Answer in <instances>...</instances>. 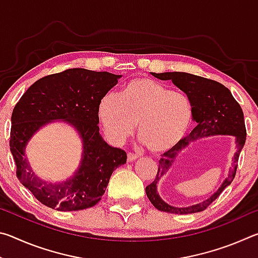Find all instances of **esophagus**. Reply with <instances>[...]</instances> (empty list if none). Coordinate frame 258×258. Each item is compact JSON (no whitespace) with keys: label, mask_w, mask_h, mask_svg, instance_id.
Returning a JSON list of instances; mask_svg holds the SVG:
<instances>
[{"label":"esophagus","mask_w":258,"mask_h":258,"mask_svg":"<svg viewBox=\"0 0 258 258\" xmlns=\"http://www.w3.org/2000/svg\"><path fill=\"white\" fill-rule=\"evenodd\" d=\"M137 158H138V156L135 154H132V152H128V154H127V161H128V163H132V161H134Z\"/></svg>","instance_id":"34e87169"}]
</instances>
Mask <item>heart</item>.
Here are the masks:
<instances>
[{"mask_svg":"<svg viewBox=\"0 0 258 258\" xmlns=\"http://www.w3.org/2000/svg\"><path fill=\"white\" fill-rule=\"evenodd\" d=\"M192 115L184 94L148 77L125 83L119 97L108 93L100 100L98 116L106 137L121 145L134 132L152 154L172 150L185 137Z\"/></svg>","mask_w":258,"mask_h":258,"instance_id":"obj_1","label":"heart"}]
</instances>
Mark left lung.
<instances>
[{
  "label": "left lung",
  "instance_id": "left-lung-1",
  "mask_svg": "<svg viewBox=\"0 0 258 258\" xmlns=\"http://www.w3.org/2000/svg\"><path fill=\"white\" fill-rule=\"evenodd\" d=\"M152 76L161 81H172L173 84L183 91L189 99L192 118L197 123L191 133L184 138L172 150L166 151L161 157L155 181L146 187L147 197L151 204L161 212L172 214H192L206 209L214 200L218 198L226 186L231 184L235 176L238 167V159L246 142V126H244L243 112L240 104L235 101L230 90L216 81L208 80L192 74L173 73H151ZM212 135H233L236 138V152L229 175L218 191L208 200L187 208H174L165 203L159 197L156 184L160 178L168 171L177 155L197 138L211 136Z\"/></svg>",
  "mask_w": 258,
  "mask_h": 258
}]
</instances>
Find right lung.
I'll return each mask as SVG.
<instances>
[{
	"label": "right lung",
	"instance_id": "right-lung-1",
	"mask_svg": "<svg viewBox=\"0 0 258 258\" xmlns=\"http://www.w3.org/2000/svg\"><path fill=\"white\" fill-rule=\"evenodd\" d=\"M121 75L73 68L34 83L15 106L11 116L10 150L17 177L43 205L60 212L93 207L102 198L112 172L126 163V152L109 146L99 133L100 100ZM63 120L82 140L80 167L68 180L51 183L34 175L24 156L25 146L41 127Z\"/></svg>",
	"mask_w": 258,
	"mask_h": 258
}]
</instances>
